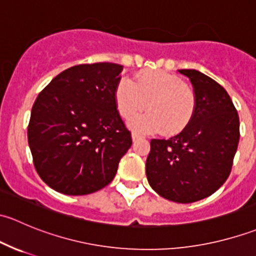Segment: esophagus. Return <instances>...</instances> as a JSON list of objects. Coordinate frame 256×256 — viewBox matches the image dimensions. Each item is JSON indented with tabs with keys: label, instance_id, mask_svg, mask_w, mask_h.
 I'll use <instances>...</instances> for the list:
<instances>
[{
	"label": "esophagus",
	"instance_id": "obj_1",
	"mask_svg": "<svg viewBox=\"0 0 256 256\" xmlns=\"http://www.w3.org/2000/svg\"><path fill=\"white\" fill-rule=\"evenodd\" d=\"M131 138H132V141H136V140H138V138H142V135L138 132H136V131H134V132L131 134Z\"/></svg>",
	"mask_w": 256,
	"mask_h": 256
}]
</instances>
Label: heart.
<instances>
[{
  "label": "heart",
  "instance_id": "b5f03b06",
  "mask_svg": "<svg viewBox=\"0 0 256 256\" xmlns=\"http://www.w3.org/2000/svg\"><path fill=\"white\" fill-rule=\"evenodd\" d=\"M118 112L128 118L148 105L150 112L128 120V126L144 132L164 130L166 135L182 132L193 118L196 98L178 76L162 70H144L135 82L121 78L115 88Z\"/></svg>",
  "mask_w": 256,
  "mask_h": 256
}]
</instances>
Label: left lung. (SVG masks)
I'll return each instance as SVG.
<instances>
[{
    "instance_id": "obj_1",
    "label": "left lung",
    "mask_w": 256,
    "mask_h": 256,
    "mask_svg": "<svg viewBox=\"0 0 256 256\" xmlns=\"http://www.w3.org/2000/svg\"><path fill=\"white\" fill-rule=\"evenodd\" d=\"M192 82L196 110L187 128L168 140H151L150 186L166 200L193 203L226 180L239 144V116L228 92L196 69H180Z\"/></svg>"
}]
</instances>
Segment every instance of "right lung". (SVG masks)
Instances as JSON below:
<instances>
[{
	"label": "right lung",
	"mask_w": 256,
	"mask_h": 256,
	"mask_svg": "<svg viewBox=\"0 0 256 256\" xmlns=\"http://www.w3.org/2000/svg\"><path fill=\"white\" fill-rule=\"evenodd\" d=\"M122 66L80 64L40 92L30 112L28 144L43 182L84 196L109 184L132 141L116 110Z\"/></svg>",
	"instance_id": "right-lung-1"
}]
</instances>
